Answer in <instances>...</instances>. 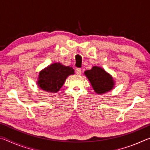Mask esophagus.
I'll return each instance as SVG.
<instances>
[{
	"instance_id": "obj_1",
	"label": "esophagus",
	"mask_w": 150,
	"mask_h": 150,
	"mask_svg": "<svg viewBox=\"0 0 150 150\" xmlns=\"http://www.w3.org/2000/svg\"><path fill=\"white\" fill-rule=\"evenodd\" d=\"M76 73H77V74L79 75H81V69H79V68H77V69H76Z\"/></svg>"
}]
</instances>
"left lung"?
Returning a JSON list of instances; mask_svg holds the SVG:
<instances>
[{"label":"left lung","mask_w":150,"mask_h":150,"mask_svg":"<svg viewBox=\"0 0 150 150\" xmlns=\"http://www.w3.org/2000/svg\"><path fill=\"white\" fill-rule=\"evenodd\" d=\"M94 91L97 94H103L111 91L115 85L112 76L103 68L94 66L91 70L85 71Z\"/></svg>","instance_id":"8db88e82"}]
</instances>
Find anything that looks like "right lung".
I'll return each mask as SVG.
<instances>
[{
    "instance_id": "right-lung-1",
    "label": "right lung",
    "mask_w": 150,
    "mask_h": 150,
    "mask_svg": "<svg viewBox=\"0 0 150 150\" xmlns=\"http://www.w3.org/2000/svg\"><path fill=\"white\" fill-rule=\"evenodd\" d=\"M74 73V69L71 67L59 63H53L40 72L37 84L47 92L57 93L64 84L68 76Z\"/></svg>"
}]
</instances>
